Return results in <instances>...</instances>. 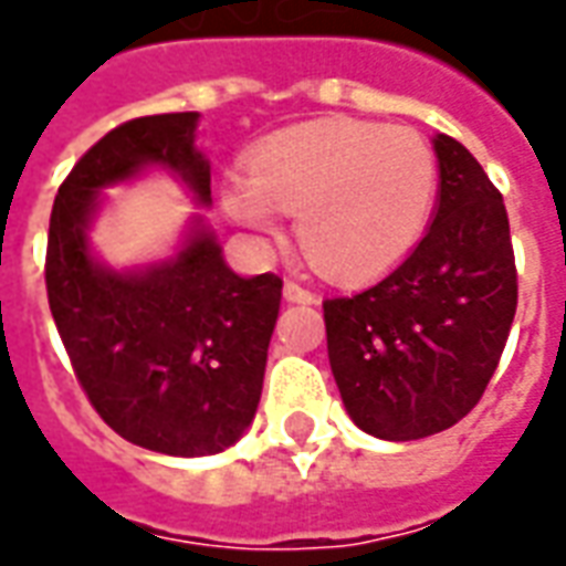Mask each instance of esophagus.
<instances>
[{"instance_id": "obj_1", "label": "esophagus", "mask_w": 566, "mask_h": 566, "mask_svg": "<svg viewBox=\"0 0 566 566\" xmlns=\"http://www.w3.org/2000/svg\"><path fill=\"white\" fill-rule=\"evenodd\" d=\"M283 298L286 302H295V305H314L317 302V295L307 290V286H302V283H292V280H286V286H283Z\"/></svg>"}]
</instances>
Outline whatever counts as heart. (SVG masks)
Masks as SVG:
<instances>
[{
    "instance_id": "obj_1",
    "label": "heart",
    "mask_w": 566,
    "mask_h": 566,
    "mask_svg": "<svg viewBox=\"0 0 566 566\" xmlns=\"http://www.w3.org/2000/svg\"><path fill=\"white\" fill-rule=\"evenodd\" d=\"M224 178L221 206L245 231L268 237L276 212L295 216L298 245L335 280H366L403 261L438 200V157L412 128L321 119L276 132Z\"/></svg>"
}]
</instances>
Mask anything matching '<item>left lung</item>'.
I'll use <instances>...</instances> for the list:
<instances>
[{
	"mask_svg": "<svg viewBox=\"0 0 566 566\" xmlns=\"http://www.w3.org/2000/svg\"><path fill=\"white\" fill-rule=\"evenodd\" d=\"M438 209L388 276L323 302L342 403L381 440H419L469 416L496 373L517 307L509 212L481 163L434 135Z\"/></svg>",
	"mask_w": 566,
	"mask_h": 566,
	"instance_id": "1",
	"label": "left lung"
}]
</instances>
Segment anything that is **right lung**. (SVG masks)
Wrapping results in <instances>:
<instances>
[{
	"label": "right lung",
	"mask_w": 566,
	"mask_h": 566,
	"mask_svg": "<svg viewBox=\"0 0 566 566\" xmlns=\"http://www.w3.org/2000/svg\"><path fill=\"white\" fill-rule=\"evenodd\" d=\"M200 113L142 116L107 132L54 197L45 286L54 326L97 416L119 438L166 455H212L255 419L283 280L228 268L202 216L169 259L116 271L88 231L101 190L163 169L212 202Z\"/></svg>",
	"instance_id": "right-lung-1"
}]
</instances>
